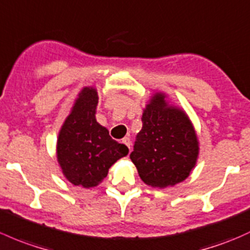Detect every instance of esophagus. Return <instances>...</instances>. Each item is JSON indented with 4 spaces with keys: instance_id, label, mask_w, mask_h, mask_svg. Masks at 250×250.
Here are the masks:
<instances>
[{
    "instance_id": "1",
    "label": "esophagus",
    "mask_w": 250,
    "mask_h": 250,
    "mask_svg": "<svg viewBox=\"0 0 250 250\" xmlns=\"http://www.w3.org/2000/svg\"><path fill=\"white\" fill-rule=\"evenodd\" d=\"M122 143L125 144V145L127 146L128 148L130 149V139H129V138H123V139H122Z\"/></svg>"
}]
</instances>
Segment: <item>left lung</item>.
I'll list each match as a JSON object with an SVG mask.
<instances>
[{"label":"left lung","instance_id":"1","mask_svg":"<svg viewBox=\"0 0 250 250\" xmlns=\"http://www.w3.org/2000/svg\"><path fill=\"white\" fill-rule=\"evenodd\" d=\"M143 129L130 159L147 186L167 188L182 182L195 167L199 141L189 117L157 92L144 109Z\"/></svg>","mask_w":250,"mask_h":250}]
</instances>
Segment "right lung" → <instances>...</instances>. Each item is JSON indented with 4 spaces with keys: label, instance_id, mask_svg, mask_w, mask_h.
I'll use <instances>...</instances> for the list:
<instances>
[{
    "label": "right lung",
    "instance_id": "add662e5",
    "mask_svg": "<svg viewBox=\"0 0 250 250\" xmlns=\"http://www.w3.org/2000/svg\"><path fill=\"white\" fill-rule=\"evenodd\" d=\"M98 92L83 87L63 122L56 146L57 162L74 186L92 188L106 177L110 167L129 152L96 120Z\"/></svg>",
    "mask_w": 250,
    "mask_h": 250
}]
</instances>
